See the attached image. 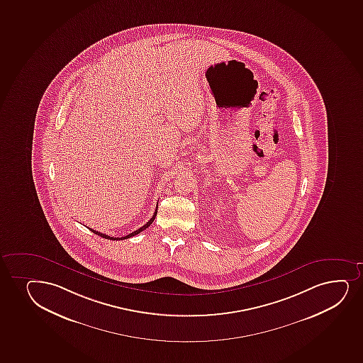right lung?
I'll return each mask as SVG.
<instances>
[{
    "label": "right lung",
    "mask_w": 363,
    "mask_h": 363,
    "mask_svg": "<svg viewBox=\"0 0 363 363\" xmlns=\"http://www.w3.org/2000/svg\"><path fill=\"white\" fill-rule=\"evenodd\" d=\"M157 207H159V204L156 206V209H155L154 216H152V218H151L150 220L147 221L145 225H143L140 229L135 230V231H133V233H130V235H127V236H125V238H110V236H108V235H105V233H98V231H96V230L91 229L89 228V230L92 231V233H96V235H98V236H100V238H108V240H125V238H133V236H135V235H138L139 233H142V231H144V230L146 229V228H149V226L152 224V221L155 220V218H156V214H157Z\"/></svg>",
    "instance_id": "1"
}]
</instances>
